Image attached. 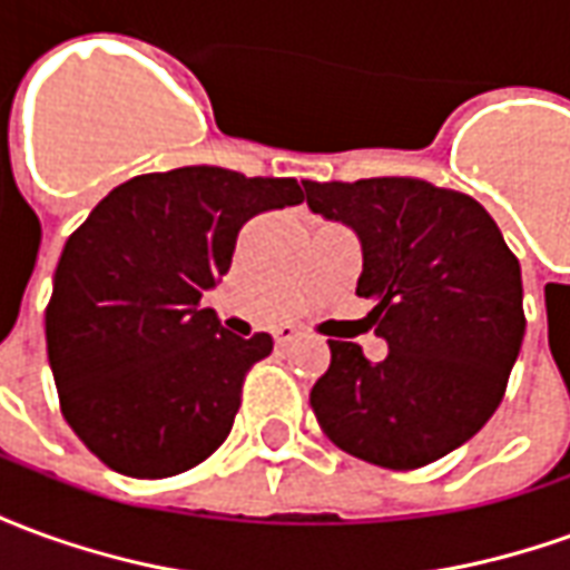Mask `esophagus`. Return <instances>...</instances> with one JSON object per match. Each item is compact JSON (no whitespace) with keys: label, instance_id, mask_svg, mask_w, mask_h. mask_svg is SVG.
I'll use <instances>...</instances> for the list:
<instances>
[{"label":"esophagus","instance_id":"1","mask_svg":"<svg viewBox=\"0 0 570 570\" xmlns=\"http://www.w3.org/2000/svg\"><path fill=\"white\" fill-rule=\"evenodd\" d=\"M296 338H298V333L296 330H289V326H284V330H277V333H274V342H277V347H286L289 342H296Z\"/></svg>","mask_w":570,"mask_h":570}]
</instances>
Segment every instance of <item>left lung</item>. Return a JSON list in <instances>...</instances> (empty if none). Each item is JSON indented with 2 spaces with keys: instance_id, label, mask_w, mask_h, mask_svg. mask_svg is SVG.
I'll list each match as a JSON object with an SVG mask.
<instances>
[{
  "instance_id": "left-lung-1",
  "label": "left lung",
  "mask_w": 570,
  "mask_h": 570,
  "mask_svg": "<svg viewBox=\"0 0 570 570\" xmlns=\"http://www.w3.org/2000/svg\"><path fill=\"white\" fill-rule=\"evenodd\" d=\"M314 213L363 244L357 296L387 342L372 363L354 342L311 387L323 433L360 461L419 470L464 445L501 406L522 335V272L485 207L412 176L311 183Z\"/></svg>"
}]
</instances>
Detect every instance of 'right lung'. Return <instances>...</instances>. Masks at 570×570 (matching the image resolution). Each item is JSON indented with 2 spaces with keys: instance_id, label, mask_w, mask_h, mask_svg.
<instances>
[{
  "instance_id": "obj_1",
  "label": "right lung",
  "mask_w": 570,
  "mask_h": 570,
  "mask_svg": "<svg viewBox=\"0 0 570 570\" xmlns=\"http://www.w3.org/2000/svg\"><path fill=\"white\" fill-rule=\"evenodd\" d=\"M289 176L176 167L112 188L69 235L45 308L60 412L116 473L176 476L228 436L272 335L237 338L200 305L256 213L302 204Z\"/></svg>"
}]
</instances>
